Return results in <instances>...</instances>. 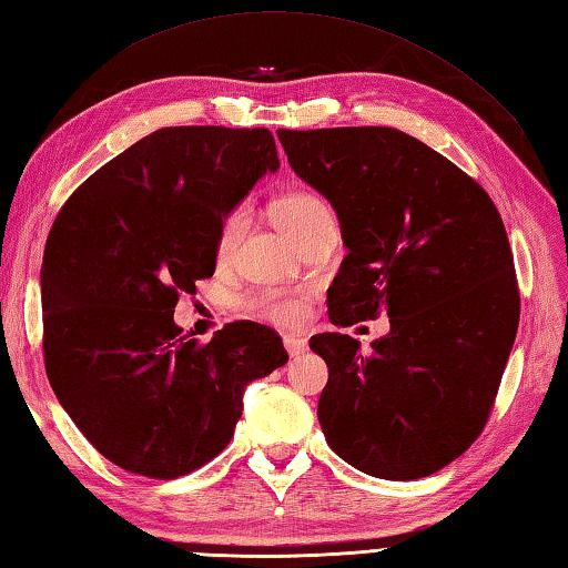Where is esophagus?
Segmentation results:
<instances>
[{
	"instance_id": "obj_1",
	"label": "esophagus",
	"mask_w": 568,
	"mask_h": 568,
	"mask_svg": "<svg viewBox=\"0 0 568 568\" xmlns=\"http://www.w3.org/2000/svg\"><path fill=\"white\" fill-rule=\"evenodd\" d=\"M283 344L287 348V354H291L293 358H297L300 354L307 352V342L300 339V336H283Z\"/></svg>"
}]
</instances>
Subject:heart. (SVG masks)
Listing matches in <instances>:
<instances>
[{"label": "heart", "instance_id": "1", "mask_svg": "<svg viewBox=\"0 0 568 568\" xmlns=\"http://www.w3.org/2000/svg\"><path fill=\"white\" fill-rule=\"evenodd\" d=\"M271 214L277 229H281L287 239H293L295 244H300V241L310 236L312 232H317L320 226L334 224V214L329 204L305 190L285 192V195H281L271 204ZM246 224H248V214L244 207H236L224 216L220 224V232H216V253H220L222 258L236 248L241 236L246 232ZM251 307L263 312L265 317H271L275 322H287V324L297 322L305 312L303 303H297V300H283L275 295H263V297L251 300Z\"/></svg>", "mask_w": 568, "mask_h": 568}]
</instances>
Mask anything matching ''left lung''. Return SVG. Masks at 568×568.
<instances>
[{
    "mask_svg": "<svg viewBox=\"0 0 568 568\" xmlns=\"http://www.w3.org/2000/svg\"><path fill=\"white\" fill-rule=\"evenodd\" d=\"M277 139L342 226L348 253L329 322L390 317L371 354L339 332L310 339L329 368L324 437L368 476L425 478L474 444L513 352L520 293L500 214L474 178L397 129H277Z\"/></svg>",
    "mask_w": 568,
    "mask_h": 568,
    "instance_id": "obj_1",
    "label": "left lung"
}]
</instances>
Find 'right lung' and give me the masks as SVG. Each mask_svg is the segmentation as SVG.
<instances>
[{"label": "right lung", "mask_w": 568, "mask_h": 568, "mask_svg": "<svg viewBox=\"0 0 568 568\" xmlns=\"http://www.w3.org/2000/svg\"><path fill=\"white\" fill-rule=\"evenodd\" d=\"M281 168L268 129L165 126L72 192L41 265L43 356L70 419L112 464L178 478L220 454L246 385L287 364L283 339L234 322L197 344L180 293L216 265V232Z\"/></svg>", "instance_id": "1"}]
</instances>
